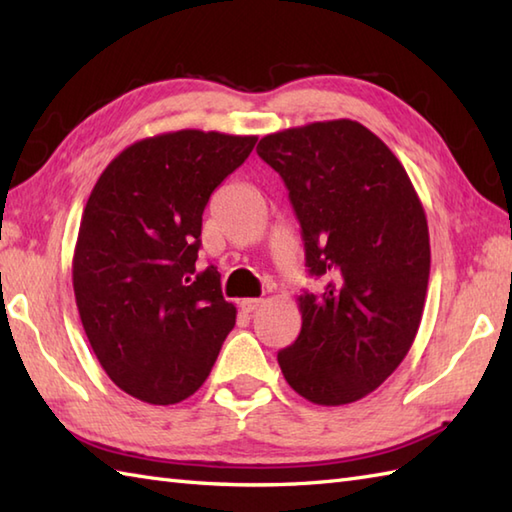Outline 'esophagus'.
<instances>
[{"label": "esophagus", "mask_w": 512, "mask_h": 512, "mask_svg": "<svg viewBox=\"0 0 512 512\" xmlns=\"http://www.w3.org/2000/svg\"><path fill=\"white\" fill-rule=\"evenodd\" d=\"M264 306V299H242L239 301V308L244 312H255Z\"/></svg>", "instance_id": "obj_1"}]
</instances>
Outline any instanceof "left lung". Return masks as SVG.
<instances>
[{
    "label": "left lung",
    "instance_id": "left-lung-1",
    "mask_svg": "<svg viewBox=\"0 0 512 512\" xmlns=\"http://www.w3.org/2000/svg\"><path fill=\"white\" fill-rule=\"evenodd\" d=\"M257 154L288 187L306 266L328 279L297 299L301 332L277 354L288 385L323 407L372 394L407 356L427 297L422 202L400 160L350 118L268 134Z\"/></svg>",
    "mask_w": 512,
    "mask_h": 512
}]
</instances>
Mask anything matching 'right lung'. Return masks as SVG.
Wrapping results in <instances>:
<instances>
[{
	"mask_svg": "<svg viewBox=\"0 0 512 512\" xmlns=\"http://www.w3.org/2000/svg\"><path fill=\"white\" fill-rule=\"evenodd\" d=\"M257 136L180 129L123 149L85 204L72 259L83 330L116 387L149 405L200 389L235 306L215 266L195 270L202 213Z\"/></svg>",
	"mask_w": 512,
	"mask_h": 512,
	"instance_id": "add662e5",
	"label": "right lung"
}]
</instances>
